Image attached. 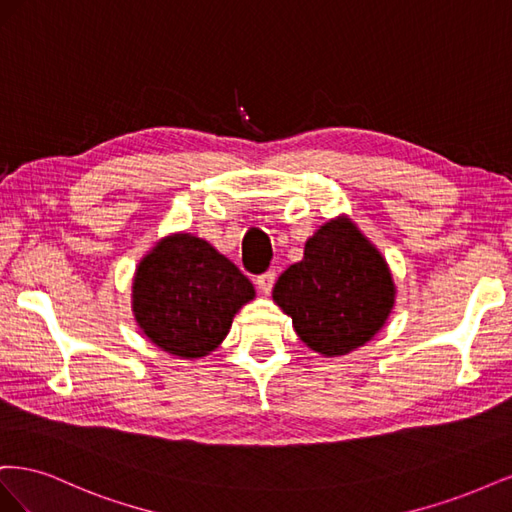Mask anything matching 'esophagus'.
Masks as SVG:
<instances>
[{
	"mask_svg": "<svg viewBox=\"0 0 512 512\" xmlns=\"http://www.w3.org/2000/svg\"><path fill=\"white\" fill-rule=\"evenodd\" d=\"M275 271H267V273H262V275H258L256 277V284H258V288L265 292V294H269L271 292V288H273V284H275Z\"/></svg>",
	"mask_w": 512,
	"mask_h": 512,
	"instance_id": "esophagus-1",
	"label": "esophagus"
}]
</instances>
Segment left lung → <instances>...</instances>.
Instances as JSON below:
<instances>
[{
	"mask_svg": "<svg viewBox=\"0 0 512 512\" xmlns=\"http://www.w3.org/2000/svg\"><path fill=\"white\" fill-rule=\"evenodd\" d=\"M301 342L324 356L365 346L389 318L395 284L376 245L348 218L320 226L273 288Z\"/></svg>",
	"mask_w": 512,
	"mask_h": 512,
	"instance_id": "left-lung-1",
	"label": "left lung"
}]
</instances>
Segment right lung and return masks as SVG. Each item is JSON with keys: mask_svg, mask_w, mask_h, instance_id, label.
Listing matches in <instances>:
<instances>
[{"mask_svg": "<svg viewBox=\"0 0 512 512\" xmlns=\"http://www.w3.org/2000/svg\"><path fill=\"white\" fill-rule=\"evenodd\" d=\"M254 286L211 243L190 232L164 237L138 262L132 312L151 344L181 359L218 348Z\"/></svg>", "mask_w": 512, "mask_h": 512, "instance_id": "1", "label": "right lung"}]
</instances>
